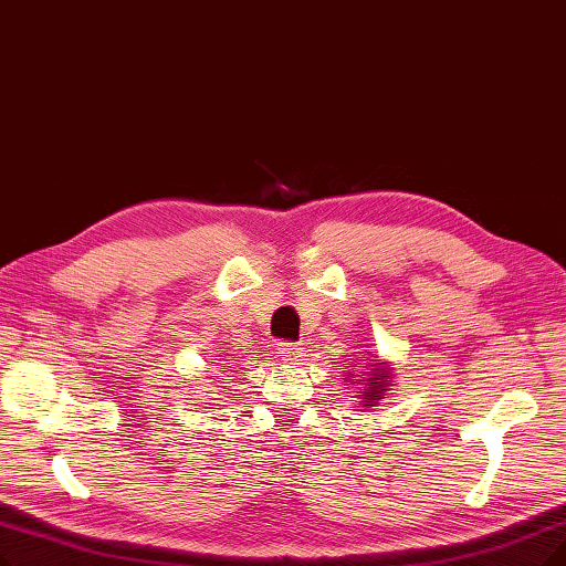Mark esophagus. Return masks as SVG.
<instances>
[{
  "mask_svg": "<svg viewBox=\"0 0 566 566\" xmlns=\"http://www.w3.org/2000/svg\"><path fill=\"white\" fill-rule=\"evenodd\" d=\"M277 354H280L282 360H286V363H298V360H303V349L298 347L296 342H280V344H277Z\"/></svg>",
  "mask_w": 566,
  "mask_h": 566,
  "instance_id": "34e87169",
  "label": "esophagus"
}]
</instances>
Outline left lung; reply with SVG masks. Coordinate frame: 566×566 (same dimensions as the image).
Listing matches in <instances>:
<instances>
[{"label": "left lung", "mask_w": 566, "mask_h": 566, "mask_svg": "<svg viewBox=\"0 0 566 566\" xmlns=\"http://www.w3.org/2000/svg\"><path fill=\"white\" fill-rule=\"evenodd\" d=\"M375 379H377V377H375ZM373 384H379V386H381V381H373ZM381 390H384V386H381ZM363 392H365V390H363ZM365 398H373V400H377L379 396H377V392H373V396H365ZM365 402H367V400H365Z\"/></svg>", "instance_id": "obj_1"}]
</instances>
